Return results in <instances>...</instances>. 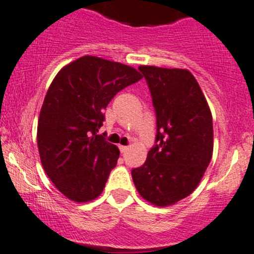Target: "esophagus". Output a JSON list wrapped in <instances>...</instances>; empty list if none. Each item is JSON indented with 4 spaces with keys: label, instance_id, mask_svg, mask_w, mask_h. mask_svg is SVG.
Masks as SVG:
<instances>
[{
    "label": "esophagus",
    "instance_id": "obj_1",
    "mask_svg": "<svg viewBox=\"0 0 254 254\" xmlns=\"http://www.w3.org/2000/svg\"><path fill=\"white\" fill-rule=\"evenodd\" d=\"M120 151H121V153H126V152H127V149H128V147L127 146H122V144H120Z\"/></svg>",
    "mask_w": 254,
    "mask_h": 254
}]
</instances>
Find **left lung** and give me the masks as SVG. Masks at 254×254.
<instances>
[{"instance_id": "left-lung-1", "label": "left lung", "mask_w": 254, "mask_h": 254, "mask_svg": "<svg viewBox=\"0 0 254 254\" xmlns=\"http://www.w3.org/2000/svg\"><path fill=\"white\" fill-rule=\"evenodd\" d=\"M148 84L157 133L141 167L132 170L139 194L156 206L190 195L213 152V123L201 87L187 69L138 67Z\"/></svg>"}]
</instances>
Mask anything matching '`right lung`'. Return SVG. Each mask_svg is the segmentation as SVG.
<instances>
[{
	"label": "right lung",
	"instance_id": "1",
	"mask_svg": "<svg viewBox=\"0 0 254 254\" xmlns=\"http://www.w3.org/2000/svg\"><path fill=\"white\" fill-rule=\"evenodd\" d=\"M141 78L129 66L84 56L51 83L38 118V152L48 178L72 201H92L102 193L120 157L117 147L98 134L105 108Z\"/></svg>",
	"mask_w": 254,
	"mask_h": 254
}]
</instances>
